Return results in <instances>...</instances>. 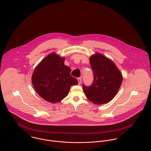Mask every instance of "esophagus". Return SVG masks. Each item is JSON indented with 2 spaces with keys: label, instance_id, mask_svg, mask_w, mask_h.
I'll return each mask as SVG.
<instances>
[{
  "label": "esophagus",
  "instance_id": "obj_1",
  "mask_svg": "<svg viewBox=\"0 0 151 151\" xmlns=\"http://www.w3.org/2000/svg\"><path fill=\"white\" fill-rule=\"evenodd\" d=\"M78 84L80 85L82 83V78H78Z\"/></svg>",
  "mask_w": 151,
  "mask_h": 151
}]
</instances>
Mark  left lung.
Segmentation results:
<instances>
[{
  "label": "left lung",
  "mask_w": 151,
  "mask_h": 151,
  "mask_svg": "<svg viewBox=\"0 0 151 151\" xmlns=\"http://www.w3.org/2000/svg\"><path fill=\"white\" fill-rule=\"evenodd\" d=\"M90 63L93 81L89 86L83 85L84 93L93 104L108 103L117 93L122 82V75L115 63L101 54L92 55Z\"/></svg>",
  "instance_id": "left-lung-1"
}]
</instances>
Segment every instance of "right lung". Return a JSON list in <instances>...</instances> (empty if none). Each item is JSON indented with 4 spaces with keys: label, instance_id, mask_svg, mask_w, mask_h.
Segmentation results:
<instances>
[{
    "label": "right lung",
    "instance_id": "obj_1",
    "mask_svg": "<svg viewBox=\"0 0 151 151\" xmlns=\"http://www.w3.org/2000/svg\"><path fill=\"white\" fill-rule=\"evenodd\" d=\"M65 58L51 53L35 68L32 82L36 91L45 101L56 103L65 98L71 86L78 80L72 76L71 69L64 64Z\"/></svg>",
    "mask_w": 151,
    "mask_h": 151
}]
</instances>
